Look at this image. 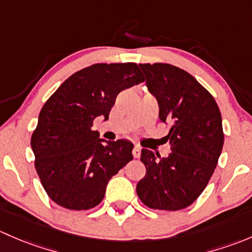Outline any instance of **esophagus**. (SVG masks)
<instances>
[{
	"instance_id": "obj_1",
	"label": "esophagus",
	"mask_w": 252,
	"mask_h": 252,
	"mask_svg": "<svg viewBox=\"0 0 252 252\" xmlns=\"http://www.w3.org/2000/svg\"><path fill=\"white\" fill-rule=\"evenodd\" d=\"M132 154H133V157L136 158V159L141 157V147H139V145H134L133 150H132Z\"/></svg>"
}]
</instances>
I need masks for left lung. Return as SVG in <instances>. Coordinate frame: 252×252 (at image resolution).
I'll return each mask as SVG.
<instances>
[{"label": "left lung", "instance_id": "8db88e82", "mask_svg": "<svg viewBox=\"0 0 252 252\" xmlns=\"http://www.w3.org/2000/svg\"><path fill=\"white\" fill-rule=\"evenodd\" d=\"M145 85L157 98L159 119L170 124L167 158L142 149L145 176L137 194L145 206L177 211L203 193L217 166L224 134L216 100L184 70L170 64H139Z\"/></svg>", "mask_w": 252, "mask_h": 252}]
</instances>
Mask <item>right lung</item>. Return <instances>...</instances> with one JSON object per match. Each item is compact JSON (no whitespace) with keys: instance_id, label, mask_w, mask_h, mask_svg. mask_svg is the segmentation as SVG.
<instances>
[{"instance_id":"obj_1","label":"right lung","mask_w":252,"mask_h":252,"mask_svg":"<svg viewBox=\"0 0 252 252\" xmlns=\"http://www.w3.org/2000/svg\"><path fill=\"white\" fill-rule=\"evenodd\" d=\"M144 81L136 63L93 64L72 74L49 97L31 136L35 167L49 198L69 210H90L107 184L133 159L127 139L105 141L93 120L109 119L121 91Z\"/></svg>"}]
</instances>
